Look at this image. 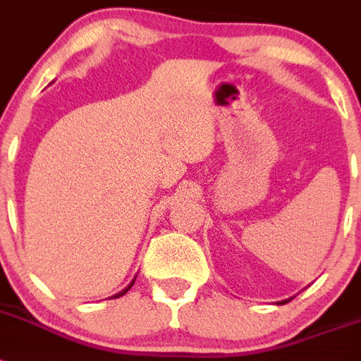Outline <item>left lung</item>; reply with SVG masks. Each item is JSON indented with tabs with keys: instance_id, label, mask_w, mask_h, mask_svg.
<instances>
[{
	"instance_id": "obj_1",
	"label": "left lung",
	"mask_w": 361,
	"mask_h": 361,
	"mask_svg": "<svg viewBox=\"0 0 361 361\" xmlns=\"http://www.w3.org/2000/svg\"><path fill=\"white\" fill-rule=\"evenodd\" d=\"M288 302H289V300H283V302H280V304H288Z\"/></svg>"
}]
</instances>
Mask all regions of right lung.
Here are the masks:
<instances>
[{
	"label": "right lung",
	"mask_w": 361,
	"mask_h": 361,
	"mask_svg": "<svg viewBox=\"0 0 361 361\" xmlns=\"http://www.w3.org/2000/svg\"><path fill=\"white\" fill-rule=\"evenodd\" d=\"M132 286H133V282H132V283H130L128 288H126V289H123V291H121V293H119V295H116V296H114V298H119V296L126 295V293H128V289H130V288H132Z\"/></svg>",
	"instance_id": "right-lung-1"
}]
</instances>
